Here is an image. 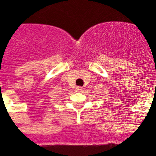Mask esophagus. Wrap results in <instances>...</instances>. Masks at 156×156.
Segmentation results:
<instances>
[{
	"mask_svg": "<svg viewBox=\"0 0 156 156\" xmlns=\"http://www.w3.org/2000/svg\"><path fill=\"white\" fill-rule=\"evenodd\" d=\"M83 90V88L81 87H79V86H78V87H76V91L77 92H81V91Z\"/></svg>",
	"mask_w": 156,
	"mask_h": 156,
	"instance_id": "34e87169",
	"label": "esophagus"
}]
</instances>
